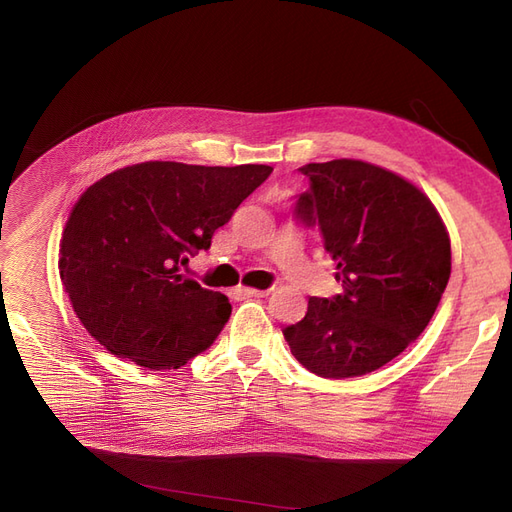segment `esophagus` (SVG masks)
<instances>
[{
	"instance_id": "obj_1",
	"label": "esophagus",
	"mask_w": 512,
	"mask_h": 512,
	"mask_svg": "<svg viewBox=\"0 0 512 512\" xmlns=\"http://www.w3.org/2000/svg\"><path fill=\"white\" fill-rule=\"evenodd\" d=\"M268 292H270V290H257V288L239 286V288L235 290V295H237V297H244V299H248V297H268Z\"/></svg>"
}]
</instances>
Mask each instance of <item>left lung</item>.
<instances>
[{
  "instance_id": "obj_1",
  "label": "left lung",
  "mask_w": 512,
  "mask_h": 512,
  "mask_svg": "<svg viewBox=\"0 0 512 512\" xmlns=\"http://www.w3.org/2000/svg\"><path fill=\"white\" fill-rule=\"evenodd\" d=\"M310 191L297 215L317 222L343 292L310 297L284 330L292 356L323 378L374 372L416 341L451 277V239L416 184L372 162L339 158L299 169Z\"/></svg>"
}]
</instances>
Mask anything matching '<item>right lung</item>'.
<instances>
[{
    "mask_svg": "<svg viewBox=\"0 0 512 512\" xmlns=\"http://www.w3.org/2000/svg\"><path fill=\"white\" fill-rule=\"evenodd\" d=\"M273 167L149 160L94 182L72 206L59 273L76 317L112 354L178 369L231 317L222 292L180 275Z\"/></svg>",
    "mask_w": 512,
    "mask_h": 512,
    "instance_id": "1",
    "label": "right lung"
}]
</instances>
